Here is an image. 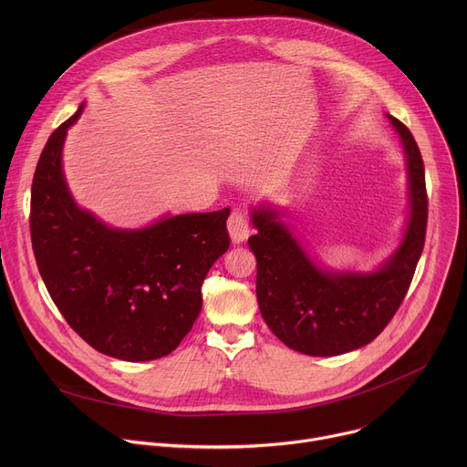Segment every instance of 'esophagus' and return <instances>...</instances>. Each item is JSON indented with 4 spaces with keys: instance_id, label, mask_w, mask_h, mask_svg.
I'll list each match as a JSON object with an SVG mask.
<instances>
[{
    "instance_id": "obj_1",
    "label": "esophagus",
    "mask_w": 467,
    "mask_h": 467,
    "mask_svg": "<svg viewBox=\"0 0 467 467\" xmlns=\"http://www.w3.org/2000/svg\"><path fill=\"white\" fill-rule=\"evenodd\" d=\"M227 231L233 244H242L249 236V223L244 213L234 211L227 220Z\"/></svg>"
}]
</instances>
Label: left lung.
Returning a JSON list of instances; mask_svg holds the SVG:
<instances>
[{
	"label": "left lung",
	"mask_w": 467,
	"mask_h": 467,
	"mask_svg": "<svg viewBox=\"0 0 467 467\" xmlns=\"http://www.w3.org/2000/svg\"><path fill=\"white\" fill-rule=\"evenodd\" d=\"M401 140L409 214L393 253L373 270H335L321 264L272 203L251 207L256 234V299L274 335L308 357H337L373 342L403 303L425 244V168L412 132L386 114Z\"/></svg>",
	"instance_id": "8db88e82"
}]
</instances>
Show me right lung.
<instances>
[{
  "label": "right lung",
  "instance_id": "1",
  "mask_svg": "<svg viewBox=\"0 0 467 467\" xmlns=\"http://www.w3.org/2000/svg\"><path fill=\"white\" fill-rule=\"evenodd\" d=\"M78 112L53 130L31 188V240L42 281L78 335L127 362L170 355L203 306L202 285L229 249L218 213L164 214L139 229L112 227L78 205L62 166Z\"/></svg>",
  "mask_w": 467,
  "mask_h": 467
}]
</instances>
